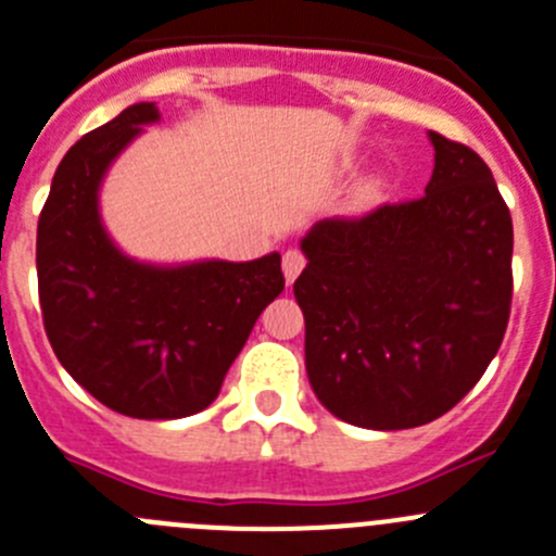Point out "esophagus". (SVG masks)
Here are the masks:
<instances>
[{
    "mask_svg": "<svg viewBox=\"0 0 556 556\" xmlns=\"http://www.w3.org/2000/svg\"><path fill=\"white\" fill-rule=\"evenodd\" d=\"M304 263H307V260H304V254L296 252V249H288V252H285L282 271H285V279H288V285L296 282V277L302 274Z\"/></svg>",
    "mask_w": 556,
    "mask_h": 556,
    "instance_id": "esophagus-1",
    "label": "esophagus"
}]
</instances>
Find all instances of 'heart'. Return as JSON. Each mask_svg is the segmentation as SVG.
Returning a JSON list of instances; mask_svg holds the SVG:
<instances>
[{"label":"heart","instance_id":"1","mask_svg":"<svg viewBox=\"0 0 556 556\" xmlns=\"http://www.w3.org/2000/svg\"><path fill=\"white\" fill-rule=\"evenodd\" d=\"M363 197H365V199H368V197H374V185H368V188H365V191H363Z\"/></svg>","mask_w":556,"mask_h":556}]
</instances>
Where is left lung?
I'll return each instance as SVG.
<instances>
[{
	"instance_id": "obj_1",
	"label": "left lung",
	"mask_w": 556,
	"mask_h": 556,
	"mask_svg": "<svg viewBox=\"0 0 556 556\" xmlns=\"http://www.w3.org/2000/svg\"><path fill=\"white\" fill-rule=\"evenodd\" d=\"M427 193L302 238L304 365L340 421L413 429L479 382L513 302V218L488 163L429 132Z\"/></svg>"
}]
</instances>
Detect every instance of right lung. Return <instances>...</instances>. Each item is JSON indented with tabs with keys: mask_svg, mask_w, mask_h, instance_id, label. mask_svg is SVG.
<instances>
[{
	"mask_svg": "<svg viewBox=\"0 0 556 556\" xmlns=\"http://www.w3.org/2000/svg\"><path fill=\"white\" fill-rule=\"evenodd\" d=\"M154 102L83 135L60 160L38 218V299L60 365L104 407L168 421L210 407L260 313L282 293L277 252L252 263L147 266L113 247L99 185Z\"/></svg>",
	"mask_w": 556,
	"mask_h": 556,
	"instance_id": "right-lung-1",
	"label": "right lung"
}]
</instances>
